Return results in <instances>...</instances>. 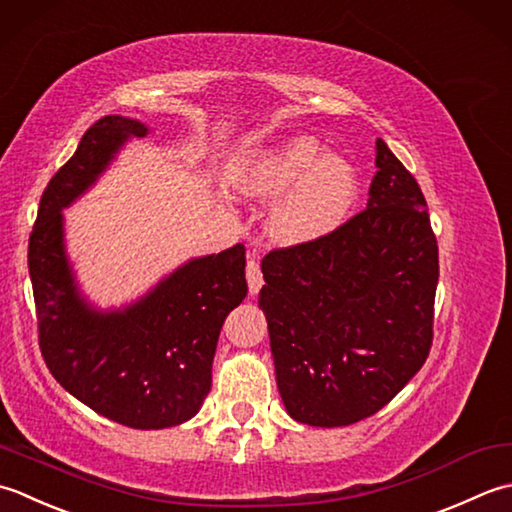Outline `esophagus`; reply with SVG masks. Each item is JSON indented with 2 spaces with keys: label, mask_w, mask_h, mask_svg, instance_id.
<instances>
[{
  "label": "esophagus",
  "mask_w": 512,
  "mask_h": 512,
  "mask_svg": "<svg viewBox=\"0 0 512 512\" xmlns=\"http://www.w3.org/2000/svg\"><path fill=\"white\" fill-rule=\"evenodd\" d=\"M245 276H247V285H249V294H258L260 287H263V271H260L258 260L249 256L247 267H245Z\"/></svg>",
  "instance_id": "1"
}]
</instances>
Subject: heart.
<instances>
[{
	"label": "heart",
	"mask_w": 512,
	"mask_h": 512,
	"mask_svg": "<svg viewBox=\"0 0 512 512\" xmlns=\"http://www.w3.org/2000/svg\"><path fill=\"white\" fill-rule=\"evenodd\" d=\"M232 183L247 196H277L269 227L283 243H309L347 221L358 198V174L314 137L260 148L236 165Z\"/></svg>",
	"instance_id": "heart-1"
}]
</instances>
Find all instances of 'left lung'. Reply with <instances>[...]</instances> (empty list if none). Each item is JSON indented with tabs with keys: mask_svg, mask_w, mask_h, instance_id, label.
Listing matches in <instances>:
<instances>
[{
	"mask_svg": "<svg viewBox=\"0 0 512 512\" xmlns=\"http://www.w3.org/2000/svg\"><path fill=\"white\" fill-rule=\"evenodd\" d=\"M375 168L362 212L260 265L280 398L309 426L378 413L433 344L440 260L424 194L382 139Z\"/></svg>",
	"mask_w": 512,
	"mask_h": 512,
	"instance_id": "1",
	"label": "left lung"
}]
</instances>
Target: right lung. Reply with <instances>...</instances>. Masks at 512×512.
<instances>
[{
	"mask_svg": "<svg viewBox=\"0 0 512 512\" xmlns=\"http://www.w3.org/2000/svg\"><path fill=\"white\" fill-rule=\"evenodd\" d=\"M143 123L103 117L48 181L28 238L39 349L61 387L130 429L190 420L212 387V360L229 311L247 296L245 247L196 258L117 314L92 311L75 291L64 254L61 210L95 183Z\"/></svg>",
	"mask_w": 512,
	"mask_h": 512,
	"instance_id": "right-lung-1",
	"label": "right lung"
}]
</instances>
